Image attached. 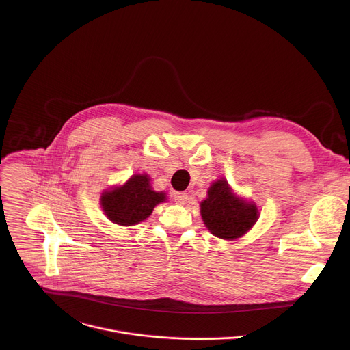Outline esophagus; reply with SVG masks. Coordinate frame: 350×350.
<instances>
[{
    "instance_id": "obj_1",
    "label": "esophagus",
    "mask_w": 350,
    "mask_h": 350,
    "mask_svg": "<svg viewBox=\"0 0 350 350\" xmlns=\"http://www.w3.org/2000/svg\"><path fill=\"white\" fill-rule=\"evenodd\" d=\"M173 198H174V202H177L178 205H184L188 201V193L187 192H174Z\"/></svg>"
}]
</instances>
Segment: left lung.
Listing matches in <instances>:
<instances>
[{
	"mask_svg": "<svg viewBox=\"0 0 350 350\" xmlns=\"http://www.w3.org/2000/svg\"><path fill=\"white\" fill-rule=\"evenodd\" d=\"M201 215L208 230L221 239H237L246 234L259 217L255 204L237 196L226 178L215 181L201 202Z\"/></svg>",
	"mask_w": 350,
	"mask_h": 350,
	"instance_id": "8db88e82",
	"label": "left lung"
}]
</instances>
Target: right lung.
<instances>
[{
	"instance_id": "obj_1",
	"label": "right lung",
	"mask_w": 350,
	"mask_h": 350,
	"mask_svg": "<svg viewBox=\"0 0 350 350\" xmlns=\"http://www.w3.org/2000/svg\"><path fill=\"white\" fill-rule=\"evenodd\" d=\"M165 199L166 193L154 191L146 174H134L123 185L104 192L101 206L112 223L127 227L151 216L154 208Z\"/></svg>"
}]
</instances>
